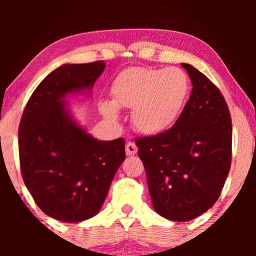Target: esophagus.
<instances>
[{"mask_svg": "<svg viewBox=\"0 0 256 256\" xmlns=\"http://www.w3.org/2000/svg\"><path fill=\"white\" fill-rule=\"evenodd\" d=\"M125 150H126V155L131 156V155H134L137 152V146L134 144V142H130V140H128L125 146Z\"/></svg>", "mask_w": 256, "mask_h": 256, "instance_id": "esophagus-1", "label": "esophagus"}]
</instances>
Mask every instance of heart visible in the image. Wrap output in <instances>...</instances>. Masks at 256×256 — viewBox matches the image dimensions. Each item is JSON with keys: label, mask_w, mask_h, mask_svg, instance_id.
I'll use <instances>...</instances> for the list:
<instances>
[{"label": "heart", "mask_w": 256, "mask_h": 256, "mask_svg": "<svg viewBox=\"0 0 256 256\" xmlns=\"http://www.w3.org/2000/svg\"><path fill=\"white\" fill-rule=\"evenodd\" d=\"M189 78L177 67H134L122 71L112 84L113 103L102 104L107 118L116 119L119 108L132 110L136 130L158 134L171 128L183 110L189 95Z\"/></svg>", "instance_id": "obj_1"}]
</instances>
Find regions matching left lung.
Here are the masks:
<instances>
[{
  "instance_id": "obj_1",
  "label": "left lung",
  "mask_w": 256,
  "mask_h": 256,
  "mask_svg": "<svg viewBox=\"0 0 256 256\" xmlns=\"http://www.w3.org/2000/svg\"><path fill=\"white\" fill-rule=\"evenodd\" d=\"M192 95L171 128L136 138L154 210L173 222H188L216 204L231 166L232 124L220 90L204 73L182 64Z\"/></svg>"
}]
</instances>
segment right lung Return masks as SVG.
<instances>
[{
  "instance_id": "obj_1",
  "label": "right lung",
  "mask_w": 256,
  "mask_h": 256,
  "mask_svg": "<svg viewBox=\"0 0 256 256\" xmlns=\"http://www.w3.org/2000/svg\"><path fill=\"white\" fill-rule=\"evenodd\" d=\"M104 67V61L60 66L36 88L20 120L24 183L38 207L60 222L96 216L125 160L124 138L96 140L66 104L67 95L90 90Z\"/></svg>"
}]
</instances>
